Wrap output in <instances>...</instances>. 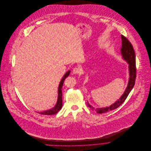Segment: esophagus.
I'll return each instance as SVG.
<instances>
[{
  "instance_id": "34e87169",
  "label": "esophagus",
  "mask_w": 151,
  "mask_h": 151,
  "mask_svg": "<svg viewBox=\"0 0 151 151\" xmlns=\"http://www.w3.org/2000/svg\"><path fill=\"white\" fill-rule=\"evenodd\" d=\"M73 74H80V70L79 68L78 67H74L73 70Z\"/></svg>"
}]
</instances>
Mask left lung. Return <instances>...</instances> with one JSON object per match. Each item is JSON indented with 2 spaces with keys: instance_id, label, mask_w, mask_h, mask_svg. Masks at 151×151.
<instances>
[{
  "instance_id": "8db88e82",
  "label": "left lung",
  "mask_w": 151,
  "mask_h": 151,
  "mask_svg": "<svg viewBox=\"0 0 151 151\" xmlns=\"http://www.w3.org/2000/svg\"><path fill=\"white\" fill-rule=\"evenodd\" d=\"M122 46L121 48V53L123 58L125 60L128 64H129V83L127 86L120 99L114 102L113 104L106 108H93L91 106L89 103L86 102V105L88 107H89L92 110H95L98 113H104L108 112L110 110H114L116 108L119 107L126 99L129 92L132 90V88L135 84V78H136V65H135V52L133 49L132 45L131 42L126 38L124 36L122 35Z\"/></svg>"
}]
</instances>
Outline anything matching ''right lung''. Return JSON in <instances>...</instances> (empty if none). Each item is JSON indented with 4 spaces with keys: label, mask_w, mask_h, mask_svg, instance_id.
<instances>
[{
    "label": "right lung",
    "mask_w": 151,
    "mask_h": 151,
    "mask_svg": "<svg viewBox=\"0 0 151 151\" xmlns=\"http://www.w3.org/2000/svg\"><path fill=\"white\" fill-rule=\"evenodd\" d=\"M70 73V71H68L65 74V76H63V77L62 78L59 86V88H58V101L57 103L56 104V105L55 106V107L46 110V111H44L43 112H40V114H43V115H52V114H55L56 113H57L62 107V88L63 85L64 83V81L65 79L69 76Z\"/></svg>",
    "instance_id": "obj_1"
}]
</instances>
